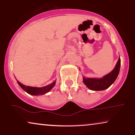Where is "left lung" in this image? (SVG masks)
I'll use <instances>...</instances> for the list:
<instances>
[{"label": "left lung", "instance_id": "obj_1", "mask_svg": "<svg viewBox=\"0 0 135 135\" xmlns=\"http://www.w3.org/2000/svg\"><path fill=\"white\" fill-rule=\"evenodd\" d=\"M120 67V56L114 69L101 78H86L83 76V82L87 87L93 91H101L110 87L117 78Z\"/></svg>", "mask_w": 135, "mask_h": 135}]
</instances>
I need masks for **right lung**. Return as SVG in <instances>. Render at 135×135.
<instances>
[{
    "instance_id": "add662e5",
    "label": "right lung",
    "mask_w": 135,
    "mask_h": 135,
    "mask_svg": "<svg viewBox=\"0 0 135 135\" xmlns=\"http://www.w3.org/2000/svg\"><path fill=\"white\" fill-rule=\"evenodd\" d=\"M17 82L19 85H20L24 91L27 92L31 95L33 96H38V95H42V94H45L47 93L51 90L54 86L56 84V80L52 82L51 84H49V85L44 86L42 87H30V86H27L21 83L19 81L17 80Z\"/></svg>"
}]
</instances>
